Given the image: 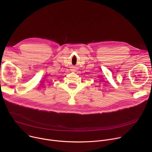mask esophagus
Here are the masks:
<instances>
[{
    "label": "esophagus",
    "mask_w": 152,
    "mask_h": 152,
    "mask_svg": "<svg viewBox=\"0 0 152 152\" xmlns=\"http://www.w3.org/2000/svg\"><path fill=\"white\" fill-rule=\"evenodd\" d=\"M72 72H76V68L75 67H72L71 69Z\"/></svg>",
    "instance_id": "obj_1"
}]
</instances>
